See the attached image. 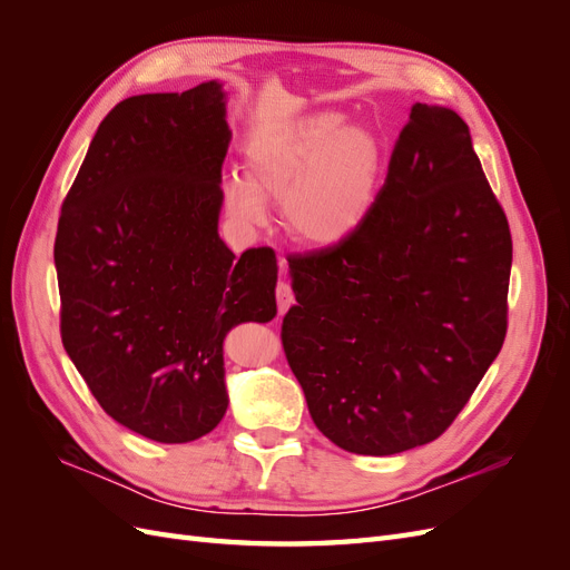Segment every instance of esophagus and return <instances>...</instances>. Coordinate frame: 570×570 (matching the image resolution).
Here are the masks:
<instances>
[{"label":"esophagus","instance_id":"1","mask_svg":"<svg viewBox=\"0 0 570 570\" xmlns=\"http://www.w3.org/2000/svg\"><path fill=\"white\" fill-rule=\"evenodd\" d=\"M275 302H278V314L283 316L287 308L295 304V295H292V289L287 283H278L275 285Z\"/></svg>","mask_w":570,"mask_h":570}]
</instances>
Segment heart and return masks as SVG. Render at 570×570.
Returning <instances> with one entry per match:
<instances>
[{
    "mask_svg": "<svg viewBox=\"0 0 570 570\" xmlns=\"http://www.w3.org/2000/svg\"><path fill=\"white\" fill-rule=\"evenodd\" d=\"M383 174V145L340 111H314L249 142L245 178L223 180L228 214L264 226L266 199L283 204L285 226L299 243L331 247L371 212Z\"/></svg>",
    "mask_w": 570,
    "mask_h": 570,
    "instance_id": "heart-1",
    "label": "heart"
}]
</instances>
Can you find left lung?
Returning <instances> with one entry per match:
<instances>
[{"mask_svg":"<svg viewBox=\"0 0 570 570\" xmlns=\"http://www.w3.org/2000/svg\"><path fill=\"white\" fill-rule=\"evenodd\" d=\"M287 262L281 337L321 433L366 456L438 440L507 337L511 233L463 118L416 101L361 226Z\"/></svg>","mask_w":570,"mask_h":570,"instance_id":"1","label":"left lung"}]
</instances>
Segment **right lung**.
<instances>
[{"label": "right lung", "instance_id": "right-lung-1", "mask_svg": "<svg viewBox=\"0 0 570 570\" xmlns=\"http://www.w3.org/2000/svg\"><path fill=\"white\" fill-rule=\"evenodd\" d=\"M218 80L137 95L101 120L61 206V340L99 406L154 442H193L228 409L223 340L275 316L271 247L218 237L230 145Z\"/></svg>", "mask_w": 570, "mask_h": 570}]
</instances>
